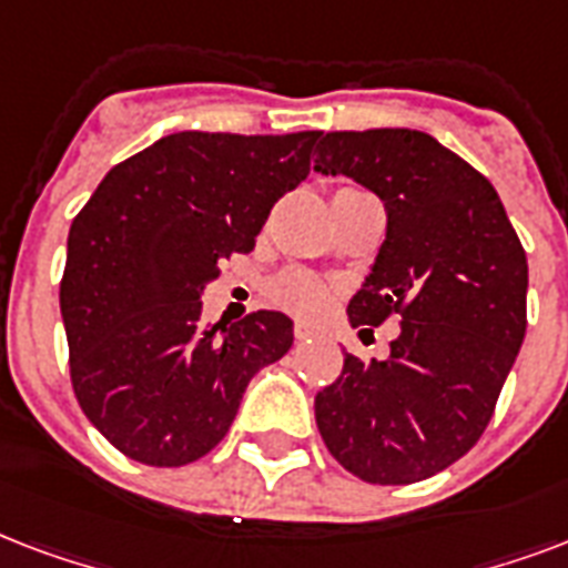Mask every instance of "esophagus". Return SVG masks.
<instances>
[{
    "label": "esophagus",
    "instance_id": "34e87169",
    "mask_svg": "<svg viewBox=\"0 0 568 568\" xmlns=\"http://www.w3.org/2000/svg\"><path fill=\"white\" fill-rule=\"evenodd\" d=\"M293 334H296V341H311V337H316V332L307 323H296Z\"/></svg>",
    "mask_w": 568,
    "mask_h": 568
}]
</instances>
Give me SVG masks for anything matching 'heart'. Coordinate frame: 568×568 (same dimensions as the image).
I'll return each instance as SVG.
<instances>
[{
    "instance_id": "heart-1",
    "label": "heart",
    "mask_w": 568,
    "mask_h": 568,
    "mask_svg": "<svg viewBox=\"0 0 568 568\" xmlns=\"http://www.w3.org/2000/svg\"><path fill=\"white\" fill-rule=\"evenodd\" d=\"M270 296L275 305L287 307L298 316H320L325 307L332 305L334 290L323 278H316L311 272H284L281 278L272 281Z\"/></svg>"
}]
</instances>
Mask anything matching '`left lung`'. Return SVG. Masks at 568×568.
Listing matches in <instances>:
<instances>
[{"instance_id":"8db88e82","label":"left lung","mask_w":568,"mask_h":568,"mask_svg":"<svg viewBox=\"0 0 568 568\" xmlns=\"http://www.w3.org/2000/svg\"><path fill=\"white\" fill-rule=\"evenodd\" d=\"M314 171L379 195L385 243L349 323H399L385 362L346 353L316 426L346 471L379 486L433 477L489 426L527 328V257L498 192L420 130L320 133Z\"/></svg>"}]
</instances>
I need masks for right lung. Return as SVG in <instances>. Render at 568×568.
<instances>
[{
	"label": "right lung",
	"instance_id": "add662e5",
	"mask_svg": "<svg viewBox=\"0 0 568 568\" xmlns=\"http://www.w3.org/2000/svg\"><path fill=\"white\" fill-rule=\"evenodd\" d=\"M316 139L162 135L109 171L70 224V379L88 420L135 463L178 468L213 450L254 373L293 346L287 314L206 325L201 296L307 178Z\"/></svg>",
	"mask_w": 568,
	"mask_h": 568
}]
</instances>
